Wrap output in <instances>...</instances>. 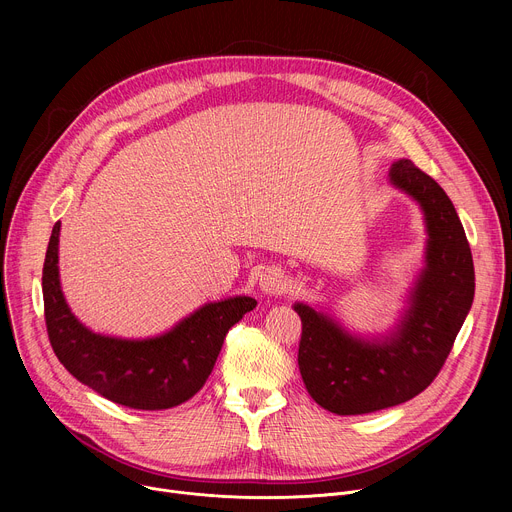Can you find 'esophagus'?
<instances>
[{
	"label": "esophagus",
	"mask_w": 512,
	"mask_h": 512,
	"mask_svg": "<svg viewBox=\"0 0 512 512\" xmlns=\"http://www.w3.org/2000/svg\"><path fill=\"white\" fill-rule=\"evenodd\" d=\"M259 287L267 296H279L285 289V275L277 267H267L259 277Z\"/></svg>",
	"instance_id": "obj_1"
}]
</instances>
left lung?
<instances>
[{"instance_id":"left-lung-1","label":"left lung","mask_w":512,"mask_h":512,"mask_svg":"<svg viewBox=\"0 0 512 512\" xmlns=\"http://www.w3.org/2000/svg\"><path fill=\"white\" fill-rule=\"evenodd\" d=\"M389 182L423 210L427 245L397 328L362 338L308 304H294L302 318L298 364L312 399L336 415H362L405 403L442 371L472 308L474 263L458 212L431 176L409 160L391 166Z\"/></svg>"}]
</instances>
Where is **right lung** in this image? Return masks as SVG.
<instances>
[{
    "mask_svg": "<svg viewBox=\"0 0 512 512\" xmlns=\"http://www.w3.org/2000/svg\"><path fill=\"white\" fill-rule=\"evenodd\" d=\"M58 237L60 223L52 229L42 269L48 338L64 369L113 403L158 411L194 397L212 373L231 326L257 306L249 296L210 302L172 330L145 340L97 334L77 320L64 300Z\"/></svg>",
    "mask_w": 512,
    "mask_h": 512,
    "instance_id": "1",
    "label": "right lung"
}]
</instances>
